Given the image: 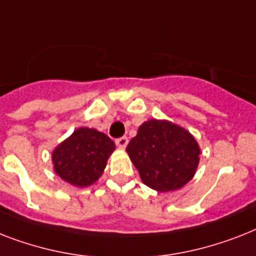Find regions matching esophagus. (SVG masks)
Wrapping results in <instances>:
<instances>
[{"label": "esophagus", "instance_id": "esophagus-1", "mask_svg": "<svg viewBox=\"0 0 256 256\" xmlns=\"http://www.w3.org/2000/svg\"><path fill=\"white\" fill-rule=\"evenodd\" d=\"M128 136H121V138L116 139V144H117L118 148H122V150H124V147L128 146Z\"/></svg>", "mask_w": 256, "mask_h": 256}]
</instances>
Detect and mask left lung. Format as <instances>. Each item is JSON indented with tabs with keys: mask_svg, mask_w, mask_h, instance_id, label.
Wrapping results in <instances>:
<instances>
[{
	"mask_svg": "<svg viewBox=\"0 0 256 256\" xmlns=\"http://www.w3.org/2000/svg\"><path fill=\"white\" fill-rule=\"evenodd\" d=\"M142 182L158 192L176 190L194 176L200 147L186 128L170 121L150 120L126 147Z\"/></svg>",
	"mask_w": 256,
	"mask_h": 256,
	"instance_id": "obj_1",
	"label": "left lung"
}]
</instances>
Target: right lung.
Listing matches in <instances>:
<instances>
[{"mask_svg": "<svg viewBox=\"0 0 256 256\" xmlns=\"http://www.w3.org/2000/svg\"><path fill=\"white\" fill-rule=\"evenodd\" d=\"M114 150V142L108 135L96 128H80L54 150V170L72 186H92L102 175Z\"/></svg>", "mask_w": 256, "mask_h": 256, "instance_id": "obj_1", "label": "right lung"}]
</instances>
